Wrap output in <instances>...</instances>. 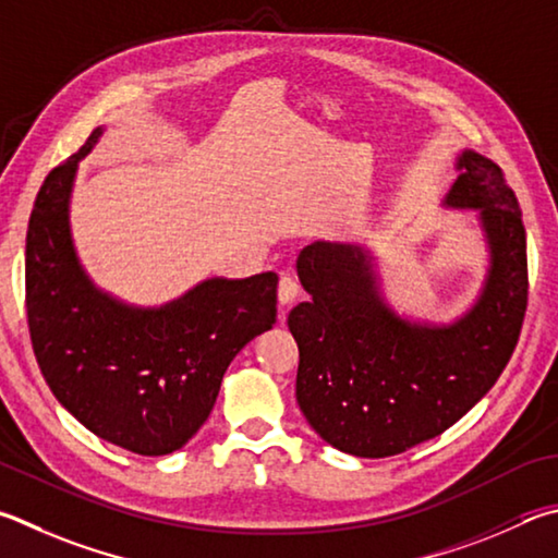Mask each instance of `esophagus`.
<instances>
[{
    "mask_svg": "<svg viewBox=\"0 0 558 558\" xmlns=\"http://www.w3.org/2000/svg\"><path fill=\"white\" fill-rule=\"evenodd\" d=\"M298 292H300V286H298L295 278H292V276H282L280 278V286H278L280 305H290V302L298 298Z\"/></svg>",
    "mask_w": 558,
    "mask_h": 558,
    "instance_id": "34e87169",
    "label": "esophagus"
}]
</instances>
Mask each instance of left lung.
<instances>
[{
    "instance_id": "8db88e82",
    "label": "left lung",
    "mask_w": 558,
    "mask_h": 558,
    "mask_svg": "<svg viewBox=\"0 0 558 558\" xmlns=\"http://www.w3.org/2000/svg\"><path fill=\"white\" fill-rule=\"evenodd\" d=\"M444 207L473 209L490 253L473 307L451 324L412 322L385 302L373 256L314 241L298 256L312 300L288 314L300 349L298 404L343 453L385 459L439 437L508 366L526 310V234L500 166L475 150L456 160Z\"/></svg>"
}]
</instances>
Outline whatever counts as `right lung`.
I'll use <instances>...</instances> for the list:
<instances>
[{
  "mask_svg": "<svg viewBox=\"0 0 558 558\" xmlns=\"http://www.w3.org/2000/svg\"><path fill=\"white\" fill-rule=\"evenodd\" d=\"M85 146L48 173L26 231V314L56 400L99 439L166 456L207 422L236 353L276 324L278 276L209 278L160 307L126 305L80 266L70 195Z\"/></svg>",
  "mask_w": 558,
  "mask_h": 558,
  "instance_id": "right-lung-1",
  "label": "right lung"
}]
</instances>
